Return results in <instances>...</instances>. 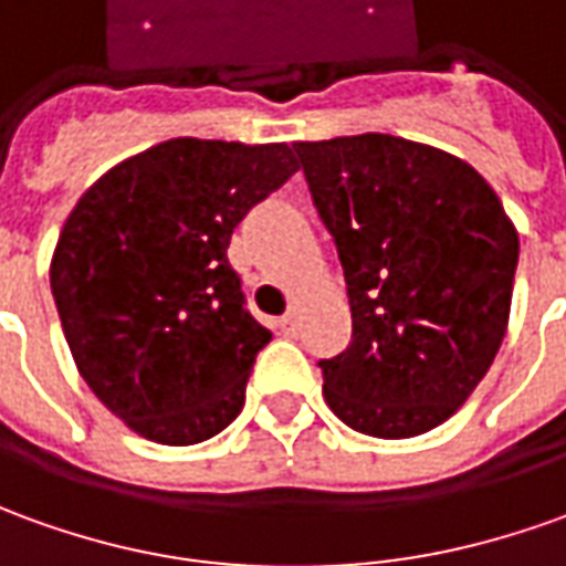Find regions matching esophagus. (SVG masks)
I'll use <instances>...</instances> for the list:
<instances>
[{
	"label": "esophagus",
	"instance_id": "1",
	"mask_svg": "<svg viewBox=\"0 0 566 566\" xmlns=\"http://www.w3.org/2000/svg\"><path fill=\"white\" fill-rule=\"evenodd\" d=\"M279 328H282L284 334H297L300 328V306H291L287 313L279 318Z\"/></svg>",
	"mask_w": 566,
	"mask_h": 566
}]
</instances>
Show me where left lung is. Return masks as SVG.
I'll list each match as a JSON object with an SVG mask.
<instances>
[{
  "label": "left lung",
  "mask_w": 566,
  "mask_h": 566,
  "mask_svg": "<svg viewBox=\"0 0 566 566\" xmlns=\"http://www.w3.org/2000/svg\"><path fill=\"white\" fill-rule=\"evenodd\" d=\"M337 244L353 340L322 359L344 424L380 440L440 428L509 332L517 229L455 154L384 133L294 142Z\"/></svg>",
  "instance_id": "8db88e82"
}]
</instances>
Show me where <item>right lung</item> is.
Here are the masks:
<instances>
[{"label": "right lung", "instance_id": "right-lung-1", "mask_svg": "<svg viewBox=\"0 0 566 566\" xmlns=\"http://www.w3.org/2000/svg\"><path fill=\"white\" fill-rule=\"evenodd\" d=\"M291 145L170 138L92 182L49 282L76 371L138 437L191 446L229 428L272 334L229 266L234 226L284 186Z\"/></svg>", "mask_w": 566, "mask_h": 566}]
</instances>
